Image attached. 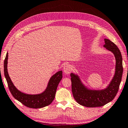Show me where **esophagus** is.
Instances as JSON below:
<instances>
[{
    "instance_id": "1",
    "label": "esophagus",
    "mask_w": 128,
    "mask_h": 128,
    "mask_svg": "<svg viewBox=\"0 0 128 128\" xmlns=\"http://www.w3.org/2000/svg\"><path fill=\"white\" fill-rule=\"evenodd\" d=\"M72 67L70 66L69 64H65L64 66L63 70L64 73L66 74H69L72 72Z\"/></svg>"
}]
</instances>
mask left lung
Returning <instances> with one entry per match:
<instances>
[{"mask_svg":"<svg viewBox=\"0 0 128 128\" xmlns=\"http://www.w3.org/2000/svg\"><path fill=\"white\" fill-rule=\"evenodd\" d=\"M104 40V47L112 52L116 59L114 75L106 88L100 90L89 89L78 74L70 73L73 97L79 104L85 107H101L112 101L117 95L122 80L123 68L121 52L114 42L108 39Z\"/></svg>","mask_w":128,"mask_h":128,"instance_id":"obj_1","label":"left lung"}]
</instances>
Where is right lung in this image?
I'll return each instance as SVG.
<instances>
[{
  "label": "right lung",
  "mask_w": 128,
  "mask_h": 128,
  "mask_svg": "<svg viewBox=\"0 0 128 128\" xmlns=\"http://www.w3.org/2000/svg\"><path fill=\"white\" fill-rule=\"evenodd\" d=\"M8 52L4 62V76L7 81L11 94L17 100L26 107L32 108H40L52 104L55 98L57 88L62 78V71L56 72L50 78L46 88L43 92L38 94H28L18 90L14 86L8 72Z\"/></svg>",
  "instance_id": "right-lung-1"
}]
</instances>
